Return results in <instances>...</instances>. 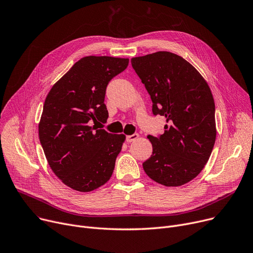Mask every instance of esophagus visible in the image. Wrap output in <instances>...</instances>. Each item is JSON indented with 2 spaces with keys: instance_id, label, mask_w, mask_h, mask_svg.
Wrapping results in <instances>:
<instances>
[{
  "instance_id": "1",
  "label": "esophagus",
  "mask_w": 253,
  "mask_h": 253,
  "mask_svg": "<svg viewBox=\"0 0 253 253\" xmlns=\"http://www.w3.org/2000/svg\"><path fill=\"white\" fill-rule=\"evenodd\" d=\"M138 137H139L138 134H137V133H134V134H132V135H127V136H126V141H127L128 143H130V142H132V141H135Z\"/></svg>"
}]
</instances>
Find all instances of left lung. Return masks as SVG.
Masks as SVG:
<instances>
[{
  "label": "left lung",
  "mask_w": 253,
  "mask_h": 253,
  "mask_svg": "<svg viewBox=\"0 0 253 253\" xmlns=\"http://www.w3.org/2000/svg\"><path fill=\"white\" fill-rule=\"evenodd\" d=\"M153 100V114L166 117L165 132L148 135L153 155L142 166L165 186H181L208 163L215 141L214 102L207 81L182 57L157 52L131 59Z\"/></svg>",
  "instance_id": "obj_1"
}]
</instances>
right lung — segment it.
I'll return each instance as SVG.
<instances>
[{
  "mask_svg": "<svg viewBox=\"0 0 253 253\" xmlns=\"http://www.w3.org/2000/svg\"><path fill=\"white\" fill-rule=\"evenodd\" d=\"M128 64V59L84 57L46 95L40 141L50 169L74 190H94L113 174L125 135L98 129L96 124L106 123L109 117L104 103L109 82Z\"/></svg>",
  "mask_w": 253,
  "mask_h": 253,
  "instance_id": "right-lung-1",
  "label": "right lung"
}]
</instances>
